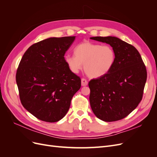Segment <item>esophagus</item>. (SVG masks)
Returning a JSON list of instances; mask_svg holds the SVG:
<instances>
[{"label":"esophagus","mask_w":157,"mask_h":157,"mask_svg":"<svg viewBox=\"0 0 157 157\" xmlns=\"http://www.w3.org/2000/svg\"><path fill=\"white\" fill-rule=\"evenodd\" d=\"M81 84H82V86H86L88 84V80L86 78H82L81 79Z\"/></svg>","instance_id":"obj_1"}]
</instances>
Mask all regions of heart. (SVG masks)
<instances>
[{
    "label": "heart",
    "instance_id": "b5f03b06",
    "mask_svg": "<svg viewBox=\"0 0 157 157\" xmlns=\"http://www.w3.org/2000/svg\"><path fill=\"white\" fill-rule=\"evenodd\" d=\"M74 55L65 56V61L71 72L78 73L84 65L90 77H99L107 74L115 63V53L108 45L84 41L75 46Z\"/></svg>",
    "mask_w": 157,
    "mask_h": 157
}]
</instances>
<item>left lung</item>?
<instances>
[{
    "label": "left lung",
    "instance_id": "8db88e82",
    "mask_svg": "<svg viewBox=\"0 0 157 157\" xmlns=\"http://www.w3.org/2000/svg\"><path fill=\"white\" fill-rule=\"evenodd\" d=\"M90 39L110 44L115 53L111 69L88 83L90 106L100 120H121L134 110L143 98L147 76L145 63L134 46L118 38Z\"/></svg>",
    "mask_w": 157,
    "mask_h": 157
}]
</instances>
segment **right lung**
<instances>
[{
    "instance_id": "add662e5",
    "label": "right lung",
    "mask_w": 157,
    "mask_h": 157,
    "mask_svg": "<svg viewBox=\"0 0 157 157\" xmlns=\"http://www.w3.org/2000/svg\"><path fill=\"white\" fill-rule=\"evenodd\" d=\"M75 36L52 37L31 45L18 65L16 78L22 105L38 119L58 122L69 111L81 79L64 56Z\"/></svg>"
}]
</instances>
